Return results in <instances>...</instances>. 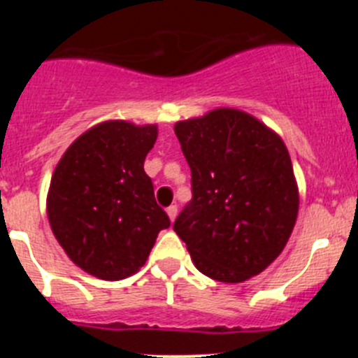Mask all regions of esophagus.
<instances>
[{
	"label": "esophagus",
	"mask_w": 358,
	"mask_h": 358,
	"mask_svg": "<svg viewBox=\"0 0 358 358\" xmlns=\"http://www.w3.org/2000/svg\"><path fill=\"white\" fill-rule=\"evenodd\" d=\"M166 213H169V218L173 222V220H176V217H177V206L166 208Z\"/></svg>",
	"instance_id": "34e87169"
}]
</instances>
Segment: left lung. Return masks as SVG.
I'll use <instances>...</instances> for the list:
<instances>
[{
	"mask_svg": "<svg viewBox=\"0 0 358 358\" xmlns=\"http://www.w3.org/2000/svg\"><path fill=\"white\" fill-rule=\"evenodd\" d=\"M173 131L194 192L173 231L211 280L258 276L285 249L299 211L285 143L264 122L231 107L177 122Z\"/></svg>",
	"mask_w": 358,
	"mask_h": 358,
	"instance_id": "left-lung-1",
	"label": "left lung"
}]
</instances>
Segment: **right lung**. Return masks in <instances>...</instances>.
<instances>
[{
  "label": "right lung",
  "instance_id": "add662e5",
  "mask_svg": "<svg viewBox=\"0 0 358 358\" xmlns=\"http://www.w3.org/2000/svg\"><path fill=\"white\" fill-rule=\"evenodd\" d=\"M156 140L157 125L107 120L78 136L53 170L50 226L69 260L91 276L136 274L170 226L143 169Z\"/></svg>",
  "mask_w": 358,
  "mask_h": 358
}]
</instances>
